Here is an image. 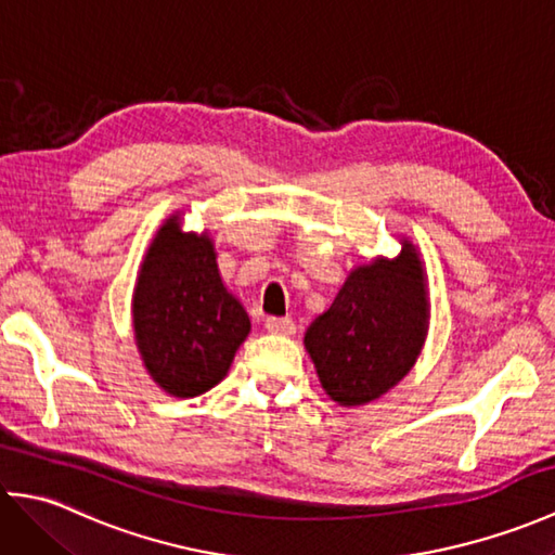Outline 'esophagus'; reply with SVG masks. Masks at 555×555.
<instances>
[{"mask_svg": "<svg viewBox=\"0 0 555 555\" xmlns=\"http://www.w3.org/2000/svg\"><path fill=\"white\" fill-rule=\"evenodd\" d=\"M264 328L269 334H279V336H291L296 334V324L288 317H269L264 322Z\"/></svg>", "mask_w": 555, "mask_h": 555, "instance_id": "obj_1", "label": "esophagus"}]
</instances>
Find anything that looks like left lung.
Masks as SVG:
<instances>
[{
	"instance_id": "8db88e82",
	"label": "left lung",
	"mask_w": 555,
	"mask_h": 555,
	"mask_svg": "<svg viewBox=\"0 0 555 555\" xmlns=\"http://www.w3.org/2000/svg\"><path fill=\"white\" fill-rule=\"evenodd\" d=\"M429 332L427 269L412 241L400 238L396 257L356 267L328 310L305 332L326 396L360 408L403 382Z\"/></svg>"
}]
</instances>
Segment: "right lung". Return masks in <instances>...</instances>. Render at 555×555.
<instances>
[{
	"label": "right lung",
	"mask_w": 555,
	"mask_h": 555,
	"mask_svg": "<svg viewBox=\"0 0 555 555\" xmlns=\"http://www.w3.org/2000/svg\"><path fill=\"white\" fill-rule=\"evenodd\" d=\"M133 336L150 379L173 398H195L229 374L250 317L223 284L209 231H183V211L164 219L140 264Z\"/></svg>",
	"instance_id": "add662e5"
}]
</instances>
